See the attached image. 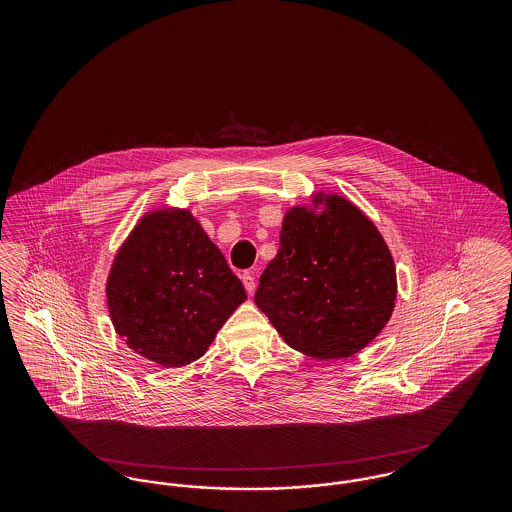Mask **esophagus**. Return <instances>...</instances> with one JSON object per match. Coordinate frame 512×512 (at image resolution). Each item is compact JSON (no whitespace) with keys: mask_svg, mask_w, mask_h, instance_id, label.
Wrapping results in <instances>:
<instances>
[{"mask_svg":"<svg viewBox=\"0 0 512 512\" xmlns=\"http://www.w3.org/2000/svg\"><path fill=\"white\" fill-rule=\"evenodd\" d=\"M242 280H244V286L247 293L255 292L257 282H255V272H253V270H245L244 274H242Z\"/></svg>","mask_w":512,"mask_h":512,"instance_id":"esophagus-1","label":"esophagus"}]
</instances>
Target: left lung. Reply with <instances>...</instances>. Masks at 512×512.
Instances as JSON below:
<instances>
[{"mask_svg":"<svg viewBox=\"0 0 512 512\" xmlns=\"http://www.w3.org/2000/svg\"><path fill=\"white\" fill-rule=\"evenodd\" d=\"M395 293L384 238L355 205L330 195L322 215L288 211L255 303L290 347L328 361L355 355L382 332Z\"/></svg>","mask_w":512,"mask_h":512,"instance_id":"obj_1","label":"left lung"}]
</instances>
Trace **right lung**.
<instances>
[{"mask_svg":"<svg viewBox=\"0 0 512 512\" xmlns=\"http://www.w3.org/2000/svg\"><path fill=\"white\" fill-rule=\"evenodd\" d=\"M247 295L188 211H155L132 230L107 280L113 326L163 366L199 359Z\"/></svg>","mask_w":512,"mask_h":512,"instance_id":"right-lung-1","label":"right lung"}]
</instances>
